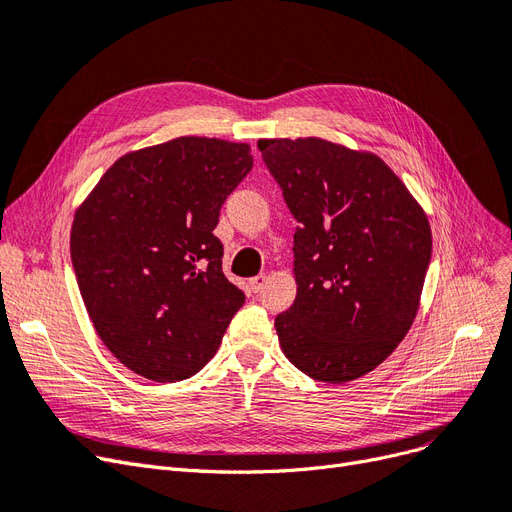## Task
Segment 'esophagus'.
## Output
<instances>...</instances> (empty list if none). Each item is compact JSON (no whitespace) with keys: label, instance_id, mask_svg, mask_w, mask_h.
<instances>
[{"label":"esophagus","instance_id":"esophagus-1","mask_svg":"<svg viewBox=\"0 0 512 512\" xmlns=\"http://www.w3.org/2000/svg\"><path fill=\"white\" fill-rule=\"evenodd\" d=\"M266 282H268V276H266V274H259V276H255V278L249 280V289H251L253 293H259L263 287H266Z\"/></svg>","mask_w":512,"mask_h":512}]
</instances>
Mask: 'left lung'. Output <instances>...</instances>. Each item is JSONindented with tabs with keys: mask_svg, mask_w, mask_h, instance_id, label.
<instances>
[{
	"mask_svg": "<svg viewBox=\"0 0 512 512\" xmlns=\"http://www.w3.org/2000/svg\"><path fill=\"white\" fill-rule=\"evenodd\" d=\"M257 147L299 223L297 295L274 320L280 348L312 380L352 382L413 325L432 255L428 217L371 151L318 137Z\"/></svg>",
	"mask_w": 512,
	"mask_h": 512,
	"instance_id": "1",
	"label": "left lung"
}]
</instances>
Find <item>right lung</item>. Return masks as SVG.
I'll list each match as a JSON object with an SVG mask.
<instances>
[{
	"label": "right lung",
	"instance_id": "obj_1",
	"mask_svg": "<svg viewBox=\"0 0 512 512\" xmlns=\"http://www.w3.org/2000/svg\"><path fill=\"white\" fill-rule=\"evenodd\" d=\"M249 143L179 137L113 162L75 211L71 263L103 344L151 382H181L215 356L244 293L213 234L249 175Z\"/></svg>",
	"mask_w": 512,
	"mask_h": 512
}]
</instances>
